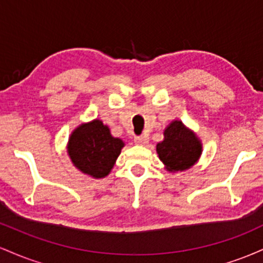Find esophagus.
<instances>
[{
    "label": "esophagus",
    "mask_w": 263,
    "mask_h": 263,
    "mask_svg": "<svg viewBox=\"0 0 263 263\" xmlns=\"http://www.w3.org/2000/svg\"><path fill=\"white\" fill-rule=\"evenodd\" d=\"M135 143L138 146H146L148 143V138L146 136H137V137H135Z\"/></svg>",
    "instance_id": "obj_1"
}]
</instances>
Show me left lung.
I'll return each instance as SVG.
<instances>
[{"instance_id":"left-lung-1","label":"left lung","mask_w":263,"mask_h":263,"mask_svg":"<svg viewBox=\"0 0 263 263\" xmlns=\"http://www.w3.org/2000/svg\"><path fill=\"white\" fill-rule=\"evenodd\" d=\"M162 142L156 151L164 168L171 173L192 168L203 153V144L193 129L179 120H173L163 131Z\"/></svg>"}]
</instances>
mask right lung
<instances>
[{"label": "right lung", "instance_id": "1", "mask_svg": "<svg viewBox=\"0 0 263 263\" xmlns=\"http://www.w3.org/2000/svg\"><path fill=\"white\" fill-rule=\"evenodd\" d=\"M125 147L121 138L114 137L101 120L80 123L69 136L66 152L77 170L101 179L110 174L117 157Z\"/></svg>", "mask_w": 263, "mask_h": 263}]
</instances>
